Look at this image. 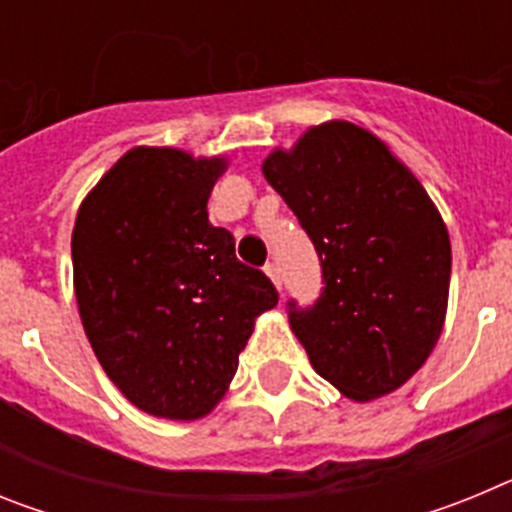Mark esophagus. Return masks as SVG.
Here are the masks:
<instances>
[{"label": "esophagus", "instance_id": "esophagus-1", "mask_svg": "<svg viewBox=\"0 0 512 512\" xmlns=\"http://www.w3.org/2000/svg\"><path fill=\"white\" fill-rule=\"evenodd\" d=\"M264 271L269 274V279L274 284H277V289H282V271H279V266L274 264V261H269V264L264 266Z\"/></svg>", "mask_w": 512, "mask_h": 512}]
</instances>
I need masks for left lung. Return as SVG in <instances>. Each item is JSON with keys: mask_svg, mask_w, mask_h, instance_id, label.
<instances>
[{"mask_svg": "<svg viewBox=\"0 0 512 512\" xmlns=\"http://www.w3.org/2000/svg\"><path fill=\"white\" fill-rule=\"evenodd\" d=\"M264 176L320 259L312 305L287 302L315 372L351 400H374L418 372L446 315L451 243L423 184L351 122L307 130Z\"/></svg>", "mask_w": 512, "mask_h": 512, "instance_id": "1", "label": "left lung"}]
</instances>
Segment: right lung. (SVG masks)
Masks as SVG:
<instances>
[{"mask_svg":"<svg viewBox=\"0 0 512 512\" xmlns=\"http://www.w3.org/2000/svg\"><path fill=\"white\" fill-rule=\"evenodd\" d=\"M223 158L133 148L81 202L71 235L81 323L133 405L194 420L225 395L253 320L279 302L207 220Z\"/></svg>","mask_w":512,"mask_h":512,"instance_id":"right-lung-1","label":"right lung"}]
</instances>
